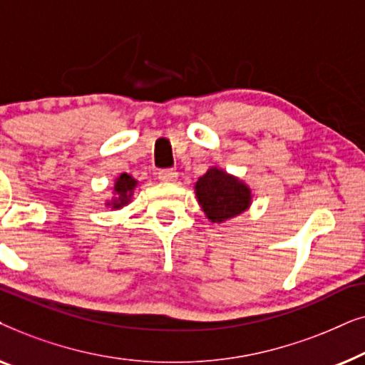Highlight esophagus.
Wrapping results in <instances>:
<instances>
[{"instance_id":"1","label":"esophagus","mask_w":365,"mask_h":365,"mask_svg":"<svg viewBox=\"0 0 365 365\" xmlns=\"http://www.w3.org/2000/svg\"><path fill=\"white\" fill-rule=\"evenodd\" d=\"M176 178L178 173L174 171V169H161V171L158 173V179L163 182H173Z\"/></svg>"}]
</instances>
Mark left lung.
I'll return each mask as SVG.
<instances>
[{
	"label": "left lung",
	"mask_w": 365,
	"mask_h": 365,
	"mask_svg": "<svg viewBox=\"0 0 365 365\" xmlns=\"http://www.w3.org/2000/svg\"><path fill=\"white\" fill-rule=\"evenodd\" d=\"M196 196L206 216L212 222H222L246 211L251 202V191L239 179L221 169H209L196 182Z\"/></svg>",
	"instance_id": "8db88e82"
}]
</instances>
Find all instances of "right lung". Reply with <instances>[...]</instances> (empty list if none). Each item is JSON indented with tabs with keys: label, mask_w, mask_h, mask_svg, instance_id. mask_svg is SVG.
Returning <instances> with one entry per match:
<instances>
[{
	"label": "right lung",
	"mask_w": 365,
	"mask_h": 365,
	"mask_svg": "<svg viewBox=\"0 0 365 365\" xmlns=\"http://www.w3.org/2000/svg\"><path fill=\"white\" fill-rule=\"evenodd\" d=\"M134 186H136V181H134L129 174H121V176L116 179V184H114V191H116L118 197H116V201L111 202V206L118 209V207L124 206V204H128Z\"/></svg>",
	"instance_id": "1"
}]
</instances>
